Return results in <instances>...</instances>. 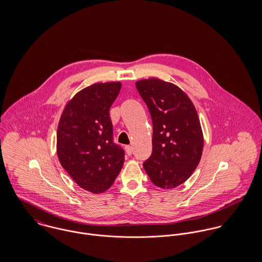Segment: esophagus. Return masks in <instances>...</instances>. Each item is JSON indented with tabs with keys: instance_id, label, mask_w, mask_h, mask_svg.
I'll return each mask as SVG.
<instances>
[{
	"instance_id": "1",
	"label": "esophagus",
	"mask_w": 262,
	"mask_h": 262,
	"mask_svg": "<svg viewBox=\"0 0 262 262\" xmlns=\"http://www.w3.org/2000/svg\"><path fill=\"white\" fill-rule=\"evenodd\" d=\"M125 150H126V153H127L128 155H131V154H132V152H133V148H132V146H130V145L126 146V147H125Z\"/></svg>"
}]
</instances>
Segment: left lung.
Returning a JSON list of instances; mask_svg holds the SVG:
<instances>
[{
	"instance_id": "left-lung-1",
	"label": "left lung",
	"mask_w": 262,
	"mask_h": 262,
	"mask_svg": "<svg viewBox=\"0 0 262 262\" xmlns=\"http://www.w3.org/2000/svg\"><path fill=\"white\" fill-rule=\"evenodd\" d=\"M136 88L153 124L152 153L143 167L156 187H179L202 157L204 137L198 113L186 93L173 83L152 77L138 80Z\"/></svg>"
}]
</instances>
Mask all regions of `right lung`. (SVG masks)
Here are the masks:
<instances>
[{
	"label": "right lung",
	"instance_id": "obj_1",
	"mask_svg": "<svg viewBox=\"0 0 262 262\" xmlns=\"http://www.w3.org/2000/svg\"><path fill=\"white\" fill-rule=\"evenodd\" d=\"M121 82H100L67 104L57 128V155L75 183L93 193L110 188L122 169L124 149L114 142L110 108Z\"/></svg>",
	"mask_w": 262,
	"mask_h": 262
}]
</instances>
